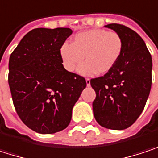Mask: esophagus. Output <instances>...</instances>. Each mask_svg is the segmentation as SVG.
<instances>
[{
	"label": "esophagus",
	"mask_w": 158,
	"mask_h": 158,
	"mask_svg": "<svg viewBox=\"0 0 158 158\" xmlns=\"http://www.w3.org/2000/svg\"><path fill=\"white\" fill-rule=\"evenodd\" d=\"M85 82H86V85H87V86H90V85H91L90 79H89V78H86V79H85Z\"/></svg>",
	"instance_id": "obj_1"
}]
</instances>
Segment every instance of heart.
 Returning a JSON list of instances; mask_svg holds the SVG:
<instances>
[{"instance_id": "heart-1", "label": "heart", "mask_w": 158, "mask_h": 158, "mask_svg": "<svg viewBox=\"0 0 158 158\" xmlns=\"http://www.w3.org/2000/svg\"><path fill=\"white\" fill-rule=\"evenodd\" d=\"M124 50L121 36L104 29H91L77 33L72 44H64L60 48V57L64 69L74 72L85 59L78 73L85 76L95 73L105 74L114 67Z\"/></svg>"}]
</instances>
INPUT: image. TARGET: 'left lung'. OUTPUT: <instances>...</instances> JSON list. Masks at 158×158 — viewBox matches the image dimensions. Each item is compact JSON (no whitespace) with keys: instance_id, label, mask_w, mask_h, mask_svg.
<instances>
[{"instance_id":"1","label":"left lung","mask_w":158,"mask_h":158,"mask_svg":"<svg viewBox=\"0 0 158 158\" xmlns=\"http://www.w3.org/2000/svg\"><path fill=\"white\" fill-rule=\"evenodd\" d=\"M105 27L121 36L124 50L110 72L91 79L96 94L93 111L103 127L123 130L136 121L148 101L152 85V57L144 40L135 31L117 23Z\"/></svg>"}]
</instances>
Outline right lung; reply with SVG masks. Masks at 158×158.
<instances>
[{"label": "right lung", "mask_w": 158, "mask_h": 158, "mask_svg": "<svg viewBox=\"0 0 158 158\" xmlns=\"http://www.w3.org/2000/svg\"><path fill=\"white\" fill-rule=\"evenodd\" d=\"M73 33L69 28L30 31L9 59V86L21 120L40 134L65 129L85 79L64 69L60 48Z\"/></svg>", "instance_id": "1"}]
</instances>
